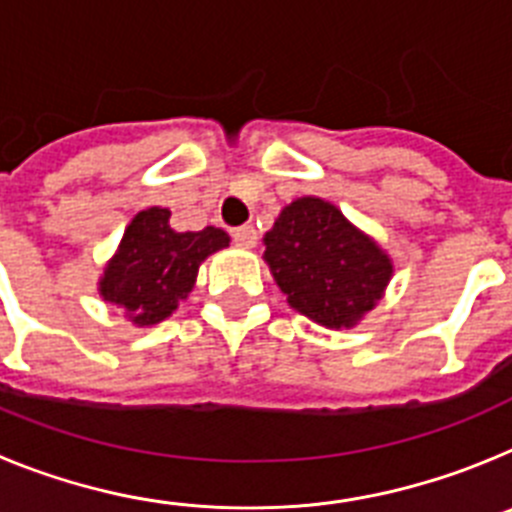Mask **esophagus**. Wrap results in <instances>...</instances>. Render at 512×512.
Listing matches in <instances>:
<instances>
[{
	"label": "esophagus",
	"instance_id": "34e87169",
	"mask_svg": "<svg viewBox=\"0 0 512 512\" xmlns=\"http://www.w3.org/2000/svg\"><path fill=\"white\" fill-rule=\"evenodd\" d=\"M233 241L243 248H253L259 243V233H256L253 225H241V228L233 230Z\"/></svg>",
	"mask_w": 512,
	"mask_h": 512
}]
</instances>
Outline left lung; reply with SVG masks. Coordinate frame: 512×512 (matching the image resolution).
Listing matches in <instances>:
<instances>
[{"instance_id": "left-lung-1", "label": "left lung", "mask_w": 512, "mask_h": 512, "mask_svg": "<svg viewBox=\"0 0 512 512\" xmlns=\"http://www.w3.org/2000/svg\"><path fill=\"white\" fill-rule=\"evenodd\" d=\"M264 246L289 307L325 328H354L392 277L390 256L320 197L284 207Z\"/></svg>"}]
</instances>
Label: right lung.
Masks as SVG:
<instances>
[{"label": "right lung", "mask_w": 512, "mask_h": 512, "mask_svg": "<svg viewBox=\"0 0 512 512\" xmlns=\"http://www.w3.org/2000/svg\"><path fill=\"white\" fill-rule=\"evenodd\" d=\"M169 220L166 207L140 210L99 279L102 300L122 307L138 328L169 318L192 292L202 261L230 243L220 228L176 233Z\"/></svg>", "instance_id": "obj_1"}]
</instances>
